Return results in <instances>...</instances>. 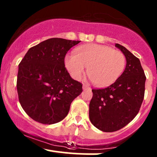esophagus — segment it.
Here are the masks:
<instances>
[{"mask_svg":"<svg viewBox=\"0 0 157 157\" xmlns=\"http://www.w3.org/2000/svg\"><path fill=\"white\" fill-rule=\"evenodd\" d=\"M90 87L88 85L86 84H83V86H82V89L83 90H87V89H89Z\"/></svg>","mask_w":157,"mask_h":157,"instance_id":"34e87169","label":"esophagus"}]
</instances>
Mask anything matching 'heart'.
I'll list each match as a JSON object with an SVG mask.
<instances>
[{"label": "heart", "instance_id": "obj_1", "mask_svg": "<svg viewBox=\"0 0 157 157\" xmlns=\"http://www.w3.org/2000/svg\"><path fill=\"white\" fill-rule=\"evenodd\" d=\"M65 66L75 80H80L87 68L89 78L98 86L113 83L122 75L125 67V57L121 52L107 46L88 44L80 46L75 55L65 57Z\"/></svg>", "mask_w": 157, "mask_h": 157}]
</instances>
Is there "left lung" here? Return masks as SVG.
Wrapping results in <instances>:
<instances>
[{
  "label": "left lung",
  "mask_w": 157,
  "mask_h": 157,
  "mask_svg": "<svg viewBox=\"0 0 157 157\" xmlns=\"http://www.w3.org/2000/svg\"><path fill=\"white\" fill-rule=\"evenodd\" d=\"M115 46L125 55V71L107 88L92 89L89 104L90 121L104 132H113L128 125L138 113L145 94L146 77L140 60L121 45Z\"/></svg>",
  "instance_id": "1"
}]
</instances>
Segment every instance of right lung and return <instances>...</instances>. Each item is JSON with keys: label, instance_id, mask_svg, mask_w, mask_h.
<instances>
[{"label": "right lung", "instance_id": "right-lung-1", "mask_svg": "<svg viewBox=\"0 0 157 157\" xmlns=\"http://www.w3.org/2000/svg\"><path fill=\"white\" fill-rule=\"evenodd\" d=\"M80 41L50 38L30 48L19 64L17 90L29 116L51 125L67 116L71 102L82 91L65 68V56Z\"/></svg>", "mask_w": 157, "mask_h": 157}]
</instances>
